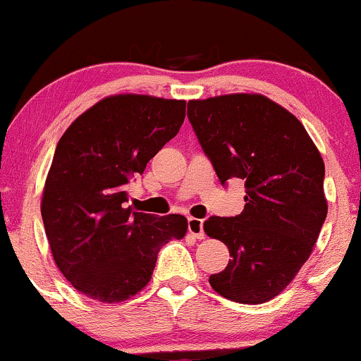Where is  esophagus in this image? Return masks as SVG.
I'll return each instance as SVG.
<instances>
[{
	"instance_id": "1",
	"label": "esophagus",
	"mask_w": 361,
	"mask_h": 361,
	"mask_svg": "<svg viewBox=\"0 0 361 361\" xmlns=\"http://www.w3.org/2000/svg\"><path fill=\"white\" fill-rule=\"evenodd\" d=\"M188 231L192 233L197 239H204L205 233H204V221L197 217H190L188 219Z\"/></svg>"
}]
</instances>
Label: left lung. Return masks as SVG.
I'll list each match as a JSON object with an SVG mask.
<instances>
[{"instance_id":"left-lung-1","label":"left lung","mask_w":361,"mask_h":361,"mask_svg":"<svg viewBox=\"0 0 361 361\" xmlns=\"http://www.w3.org/2000/svg\"><path fill=\"white\" fill-rule=\"evenodd\" d=\"M188 120L221 183L244 181V210L209 217L205 233L229 247L210 285L239 304H263L295 279L327 215L324 163L304 126L263 94L188 102Z\"/></svg>"}]
</instances>
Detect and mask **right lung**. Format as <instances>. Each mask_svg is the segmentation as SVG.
Wrapping results in <instances>:
<instances>
[{
	"label": "right lung",
	"mask_w": 361,
	"mask_h": 361,
	"mask_svg": "<svg viewBox=\"0 0 361 361\" xmlns=\"http://www.w3.org/2000/svg\"><path fill=\"white\" fill-rule=\"evenodd\" d=\"M183 100L103 98L64 132L42 195V221L62 275L86 297L117 304L151 280L157 252L186 234V219L135 212L127 185L171 140Z\"/></svg>",
	"instance_id": "add662e5"
}]
</instances>
